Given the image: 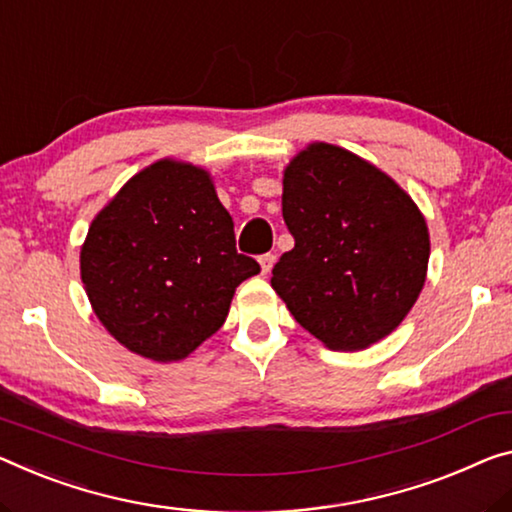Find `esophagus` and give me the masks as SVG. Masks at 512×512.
Here are the masks:
<instances>
[{"label":"esophagus","instance_id":"obj_1","mask_svg":"<svg viewBox=\"0 0 512 512\" xmlns=\"http://www.w3.org/2000/svg\"><path fill=\"white\" fill-rule=\"evenodd\" d=\"M274 261H277V256H272V254H265L258 258V263H261V274H270Z\"/></svg>","mask_w":512,"mask_h":512}]
</instances>
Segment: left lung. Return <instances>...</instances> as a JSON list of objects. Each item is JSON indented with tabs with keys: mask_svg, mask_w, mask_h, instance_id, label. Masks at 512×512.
<instances>
[{
	"mask_svg": "<svg viewBox=\"0 0 512 512\" xmlns=\"http://www.w3.org/2000/svg\"><path fill=\"white\" fill-rule=\"evenodd\" d=\"M295 247L272 270L288 311L329 350H364L419 300L428 224L412 196L364 157L313 141L283 169Z\"/></svg>",
	"mask_w": 512,
	"mask_h": 512,
	"instance_id": "left-lung-1",
	"label": "left lung"
}]
</instances>
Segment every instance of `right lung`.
I'll use <instances>...</instances> for the list:
<instances>
[{
    "instance_id": "1",
    "label": "right lung",
    "mask_w": 512,
    "mask_h": 512,
    "mask_svg": "<svg viewBox=\"0 0 512 512\" xmlns=\"http://www.w3.org/2000/svg\"><path fill=\"white\" fill-rule=\"evenodd\" d=\"M261 272L235 251L212 176L164 157L132 176L89 226L80 274L91 309L123 348L180 361L217 332L235 288Z\"/></svg>"
}]
</instances>
